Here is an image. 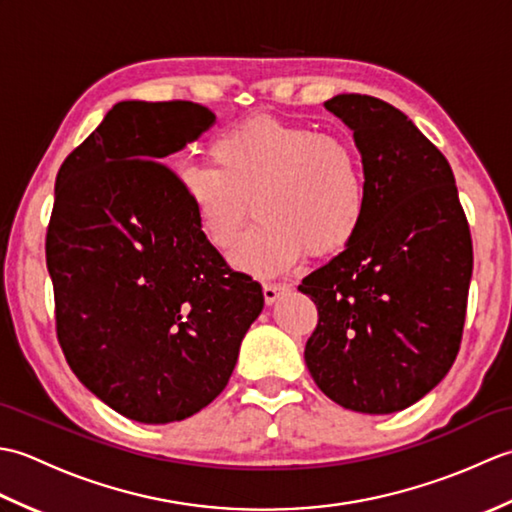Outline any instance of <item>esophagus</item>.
Returning <instances> with one entry per match:
<instances>
[{
  "mask_svg": "<svg viewBox=\"0 0 512 512\" xmlns=\"http://www.w3.org/2000/svg\"><path fill=\"white\" fill-rule=\"evenodd\" d=\"M288 290H290L288 284H264V299H266V303L270 306V303H275Z\"/></svg>",
  "mask_w": 512,
  "mask_h": 512,
  "instance_id": "34e87169",
  "label": "esophagus"
}]
</instances>
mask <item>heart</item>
Segmentation results:
<instances>
[{
    "label": "heart",
    "instance_id": "heart-1",
    "mask_svg": "<svg viewBox=\"0 0 512 512\" xmlns=\"http://www.w3.org/2000/svg\"><path fill=\"white\" fill-rule=\"evenodd\" d=\"M216 165L182 162L176 184L202 237L233 248L255 211L262 220L233 253L253 275H273L303 255L330 259L361 235L369 187L350 140L273 116H250L211 143Z\"/></svg>",
    "mask_w": 512,
    "mask_h": 512
}]
</instances>
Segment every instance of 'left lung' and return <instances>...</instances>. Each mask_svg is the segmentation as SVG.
I'll use <instances>...</instances> for the list:
<instances>
[{
  "label": "left lung",
  "instance_id": "1",
  "mask_svg": "<svg viewBox=\"0 0 512 512\" xmlns=\"http://www.w3.org/2000/svg\"><path fill=\"white\" fill-rule=\"evenodd\" d=\"M369 187L356 242L301 281L319 312L306 343L314 383L336 405L394 413L436 387L460 352L473 242L449 160L394 105L339 94Z\"/></svg>",
  "mask_w": 512,
  "mask_h": 512
}]
</instances>
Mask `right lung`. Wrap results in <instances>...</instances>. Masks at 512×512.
I'll list each match as a JSON object with an SVG mask.
<instances>
[{
	"label": "right lung",
	"mask_w": 512,
	"mask_h": 512,
	"mask_svg": "<svg viewBox=\"0 0 512 512\" xmlns=\"http://www.w3.org/2000/svg\"><path fill=\"white\" fill-rule=\"evenodd\" d=\"M213 123L191 101L116 103L54 184L59 345L76 378L136 422L184 420L220 396L264 308L262 286L206 242L160 162Z\"/></svg>",
	"instance_id": "add662e5"
}]
</instances>
